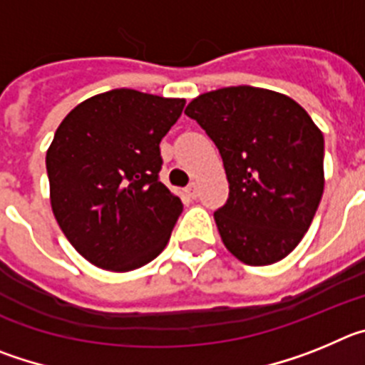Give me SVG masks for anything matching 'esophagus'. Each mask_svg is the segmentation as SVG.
Wrapping results in <instances>:
<instances>
[{
  "label": "esophagus",
  "mask_w": 365,
  "mask_h": 365,
  "mask_svg": "<svg viewBox=\"0 0 365 365\" xmlns=\"http://www.w3.org/2000/svg\"><path fill=\"white\" fill-rule=\"evenodd\" d=\"M186 193H188L190 197L192 199H195L199 195V186H197V182H190L188 186H186Z\"/></svg>",
  "instance_id": "esophagus-1"
}]
</instances>
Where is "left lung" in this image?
Instances as JSON below:
<instances>
[{
	"label": "left lung",
	"instance_id": "8db88e82",
	"mask_svg": "<svg viewBox=\"0 0 365 365\" xmlns=\"http://www.w3.org/2000/svg\"><path fill=\"white\" fill-rule=\"evenodd\" d=\"M221 153L228 199L214 214L225 247L247 265H272L298 247L324 193V135L282 93L222 87L185 109Z\"/></svg>",
	"mask_w": 365,
	"mask_h": 365
}]
</instances>
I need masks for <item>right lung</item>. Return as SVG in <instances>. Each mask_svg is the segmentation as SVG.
Wrapping results in <instances>:
<instances>
[{"label":"right lung","mask_w":365,"mask_h":365,"mask_svg":"<svg viewBox=\"0 0 365 365\" xmlns=\"http://www.w3.org/2000/svg\"><path fill=\"white\" fill-rule=\"evenodd\" d=\"M185 102L113 89L83 100L58 125L45 157L51 206L93 265L128 272L166 247L182 202L159 180V144Z\"/></svg>","instance_id":"obj_1"}]
</instances>
